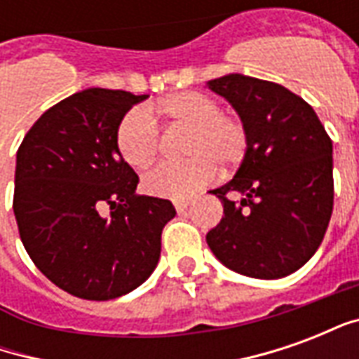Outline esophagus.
<instances>
[{
	"mask_svg": "<svg viewBox=\"0 0 359 359\" xmlns=\"http://www.w3.org/2000/svg\"><path fill=\"white\" fill-rule=\"evenodd\" d=\"M190 203H192V202H190V200H175V210H177L180 213V211L187 210Z\"/></svg>",
	"mask_w": 359,
	"mask_h": 359,
	"instance_id": "esophagus-1",
	"label": "esophagus"
}]
</instances>
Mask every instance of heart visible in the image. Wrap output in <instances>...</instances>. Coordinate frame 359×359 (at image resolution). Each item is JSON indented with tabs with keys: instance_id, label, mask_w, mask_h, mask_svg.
<instances>
[{
	"instance_id": "1",
	"label": "heart",
	"mask_w": 359,
	"mask_h": 359,
	"mask_svg": "<svg viewBox=\"0 0 359 359\" xmlns=\"http://www.w3.org/2000/svg\"><path fill=\"white\" fill-rule=\"evenodd\" d=\"M171 123L190 126L182 151L188 156L179 163H161L149 169L142 187L159 198H188L208 187L217 167L233 169L246 157L250 133L236 115L223 113L215 97L200 92L171 95L154 107ZM115 146L121 157L134 169H146L157 156L159 130L148 111L130 109L118 121Z\"/></svg>"
}]
</instances>
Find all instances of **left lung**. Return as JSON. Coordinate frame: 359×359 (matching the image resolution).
Instances as JSON below:
<instances>
[{"label": "left lung", "instance_id": "1", "mask_svg": "<svg viewBox=\"0 0 359 359\" xmlns=\"http://www.w3.org/2000/svg\"><path fill=\"white\" fill-rule=\"evenodd\" d=\"M208 86L246 123L250 146L234 179L211 190L225 215L205 241L241 275L286 277L316 254L331 221V138L313 107L280 84L226 74Z\"/></svg>", "mask_w": 359, "mask_h": 359}]
</instances>
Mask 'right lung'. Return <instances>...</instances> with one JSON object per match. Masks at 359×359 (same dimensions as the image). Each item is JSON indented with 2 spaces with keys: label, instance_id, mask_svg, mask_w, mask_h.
I'll return each instance as SVG.
<instances>
[{
  "label": "right lung",
  "instance_id": "obj_1",
  "mask_svg": "<svg viewBox=\"0 0 359 359\" xmlns=\"http://www.w3.org/2000/svg\"><path fill=\"white\" fill-rule=\"evenodd\" d=\"M148 95L88 88L43 113L17 151L13 211L30 259L53 285L84 300L140 286L161 254L169 200L136 194L138 175L115 133Z\"/></svg>",
  "mask_w": 359,
  "mask_h": 359
}]
</instances>
